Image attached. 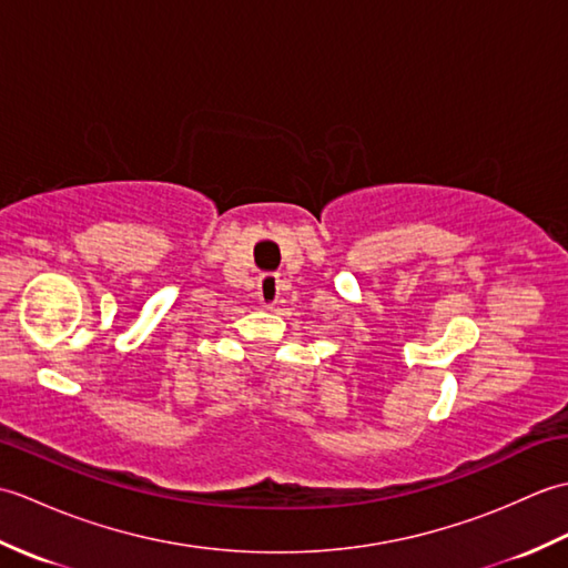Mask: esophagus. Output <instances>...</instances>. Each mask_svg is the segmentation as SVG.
Listing matches in <instances>:
<instances>
[{"label": "esophagus", "instance_id": "34e87169", "mask_svg": "<svg viewBox=\"0 0 568 568\" xmlns=\"http://www.w3.org/2000/svg\"><path fill=\"white\" fill-rule=\"evenodd\" d=\"M281 297V275L277 273H263L258 277V300L263 307H273Z\"/></svg>", "mask_w": 568, "mask_h": 568}]
</instances>
